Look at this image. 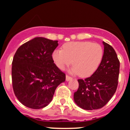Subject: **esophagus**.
<instances>
[{
	"mask_svg": "<svg viewBox=\"0 0 130 130\" xmlns=\"http://www.w3.org/2000/svg\"><path fill=\"white\" fill-rule=\"evenodd\" d=\"M72 77L69 76V75H66V80H67V81H69V80H72Z\"/></svg>",
	"mask_w": 130,
	"mask_h": 130,
	"instance_id": "34e87169",
	"label": "esophagus"
}]
</instances>
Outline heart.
I'll return each mask as SVG.
<instances>
[{"label":"heart","mask_w":130,"mask_h":130,"mask_svg":"<svg viewBox=\"0 0 130 130\" xmlns=\"http://www.w3.org/2000/svg\"><path fill=\"white\" fill-rule=\"evenodd\" d=\"M104 56L101 45L91 42H70L63 45L62 50H56L53 60L61 70L72 63L73 72L86 77L91 75L100 66Z\"/></svg>","instance_id":"heart-1"}]
</instances>
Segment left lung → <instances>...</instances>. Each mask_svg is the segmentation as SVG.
<instances>
[{
  "label": "left lung",
  "instance_id": "obj_1",
  "mask_svg": "<svg viewBox=\"0 0 130 130\" xmlns=\"http://www.w3.org/2000/svg\"><path fill=\"white\" fill-rule=\"evenodd\" d=\"M104 56L93 75L78 79L79 88L74 93L75 104L84 110H95L106 105L115 93L118 84L120 62L115 50L103 42Z\"/></svg>",
  "mask_w": 130,
  "mask_h": 130
}]
</instances>
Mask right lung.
Instances as JSON below:
<instances>
[{
  "mask_svg": "<svg viewBox=\"0 0 130 130\" xmlns=\"http://www.w3.org/2000/svg\"><path fill=\"white\" fill-rule=\"evenodd\" d=\"M58 41L36 37L21 45L12 62V84L18 100L34 109L45 107L65 74L54 63L52 55Z\"/></svg>",
  "mask_w": 130,
  "mask_h": 130,
  "instance_id": "obj_1",
  "label": "right lung"
}]
</instances>
